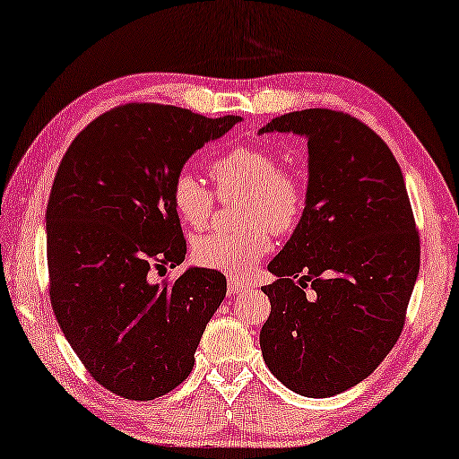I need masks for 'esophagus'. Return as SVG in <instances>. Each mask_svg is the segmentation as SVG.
I'll list each match as a JSON object with an SVG mask.
<instances>
[{
  "instance_id": "esophagus-1",
  "label": "esophagus",
  "mask_w": 459,
  "mask_h": 459,
  "mask_svg": "<svg viewBox=\"0 0 459 459\" xmlns=\"http://www.w3.org/2000/svg\"><path fill=\"white\" fill-rule=\"evenodd\" d=\"M227 289H229V295H241V292L247 290L249 286L243 284V282H238V280H235V278H229Z\"/></svg>"
}]
</instances>
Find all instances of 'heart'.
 Here are the masks:
<instances>
[{
  "label": "heart",
  "instance_id": "1",
  "mask_svg": "<svg viewBox=\"0 0 459 459\" xmlns=\"http://www.w3.org/2000/svg\"><path fill=\"white\" fill-rule=\"evenodd\" d=\"M210 179L221 200L243 197L238 222L245 229L210 232L194 241V259L202 268L229 276H247L272 247V232L289 235L299 227L307 206L305 177L280 167L278 156L264 146H235L210 162ZM216 197L189 170L170 183V204L186 227H208Z\"/></svg>",
  "mask_w": 459,
  "mask_h": 459
}]
</instances>
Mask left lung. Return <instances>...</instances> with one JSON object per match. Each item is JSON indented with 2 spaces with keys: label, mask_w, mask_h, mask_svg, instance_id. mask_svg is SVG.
<instances>
[{
  "label": "left lung",
  "mask_w": 459,
  "mask_h": 459,
  "mask_svg": "<svg viewBox=\"0 0 459 459\" xmlns=\"http://www.w3.org/2000/svg\"><path fill=\"white\" fill-rule=\"evenodd\" d=\"M264 132L305 135L309 187L299 227L268 265L278 280L262 286L272 309L259 346L286 387L330 398L368 377L404 330L419 229L400 164L357 117L305 108Z\"/></svg>",
  "instance_id": "8db88e82"
}]
</instances>
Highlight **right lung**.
<instances>
[{"instance_id":"obj_1","label":"right lung","mask_w":459,"mask_h":459,"mask_svg":"<svg viewBox=\"0 0 459 459\" xmlns=\"http://www.w3.org/2000/svg\"><path fill=\"white\" fill-rule=\"evenodd\" d=\"M238 121L129 102L88 123L61 159L47 204L51 307L86 371L121 398L146 402L181 385L227 295L216 270L154 276L187 253L170 183Z\"/></svg>"}]
</instances>
